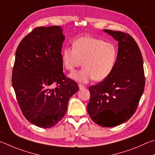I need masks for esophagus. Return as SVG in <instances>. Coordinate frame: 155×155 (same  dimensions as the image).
<instances>
[{
    "mask_svg": "<svg viewBox=\"0 0 155 155\" xmlns=\"http://www.w3.org/2000/svg\"><path fill=\"white\" fill-rule=\"evenodd\" d=\"M78 87H79L80 89H83V88H85V86L82 85V84H78Z\"/></svg>",
    "mask_w": 155,
    "mask_h": 155,
    "instance_id": "1",
    "label": "esophagus"
}]
</instances>
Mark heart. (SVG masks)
<instances>
[{
    "instance_id": "obj_1",
    "label": "heart",
    "mask_w": 155,
    "mask_h": 155,
    "mask_svg": "<svg viewBox=\"0 0 155 155\" xmlns=\"http://www.w3.org/2000/svg\"><path fill=\"white\" fill-rule=\"evenodd\" d=\"M72 49L65 47L61 51L64 67L68 71L82 66L80 71L70 75L72 78L86 83L104 80L110 75L116 65L118 50L115 45L102 39L81 36L72 42Z\"/></svg>"
}]
</instances>
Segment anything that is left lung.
<instances>
[{
    "instance_id": "obj_1",
    "label": "left lung",
    "mask_w": 155,
    "mask_h": 155,
    "mask_svg": "<svg viewBox=\"0 0 155 155\" xmlns=\"http://www.w3.org/2000/svg\"><path fill=\"white\" fill-rule=\"evenodd\" d=\"M119 42L116 65L109 77L89 87L87 112L103 127L119 125L136 112L145 86L143 58L134 38L121 31L104 30Z\"/></svg>"
}]
</instances>
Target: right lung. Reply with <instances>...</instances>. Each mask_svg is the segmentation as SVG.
<instances>
[{"mask_svg":"<svg viewBox=\"0 0 155 155\" xmlns=\"http://www.w3.org/2000/svg\"><path fill=\"white\" fill-rule=\"evenodd\" d=\"M64 39L60 26L37 27L16 50L12 85L24 116L39 127L50 128L60 121L70 97L79 89L63 72Z\"/></svg>","mask_w":155,"mask_h":155,"instance_id":"obj_1","label":"right lung"}]
</instances>
